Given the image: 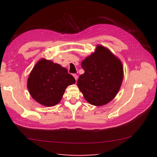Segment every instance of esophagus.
I'll return each instance as SVG.
<instances>
[{
    "label": "esophagus",
    "instance_id": "esophagus-1",
    "mask_svg": "<svg viewBox=\"0 0 157 157\" xmlns=\"http://www.w3.org/2000/svg\"><path fill=\"white\" fill-rule=\"evenodd\" d=\"M73 77H74V78L75 79V80H76V81L78 80V76L76 74H74V75H73Z\"/></svg>",
    "mask_w": 157,
    "mask_h": 157
}]
</instances>
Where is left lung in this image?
Segmentation results:
<instances>
[{"instance_id": "8db88e82", "label": "left lung", "mask_w": 157, "mask_h": 157, "mask_svg": "<svg viewBox=\"0 0 157 157\" xmlns=\"http://www.w3.org/2000/svg\"><path fill=\"white\" fill-rule=\"evenodd\" d=\"M84 70L78 86L88 103L100 106L109 103L120 89L124 78L121 61L111 51L98 44L95 51L82 62Z\"/></svg>"}]
</instances>
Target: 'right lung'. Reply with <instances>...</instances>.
<instances>
[{
  "mask_svg": "<svg viewBox=\"0 0 157 157\" xmlns=\"http://www.w3.org/2000/svg\"><path fill=\"white\" fill-rule=\"evenodd\" d=\"M75 83L66 68L45 58L33 67L27 79V88L34 100L44 106L59 103L69 85Z\"/></svg>",
  "mask_w": 157,
  "mask_h": 157,
  "instance_id": "right-lung-1",
  "label": "right lung"
}]
</instances>
